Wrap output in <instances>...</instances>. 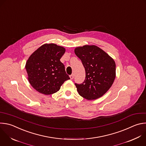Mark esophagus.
I'll return each instance as SVG.
<instances>
[{
  "instance_id": "obj_1",
  "label": "esophagus",
  "mask_w": 146,
  "mask_h": 146,
  "mask_svg": "<svg viewBox=\"0 0 146 146\" xmlns=\"http://www.w3.org/2000/svg\"><path fill=\"white\" fill-rule=\"evenodd\" d=\"M69 77H70V80H73V78H74V75H73V74H71V75L69 76Z\"/></svg>"
}]
</instances>
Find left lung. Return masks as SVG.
<instances>
[{"mask_svg":"<svg viewBox=\"0 0 146 146\" xmlns=\"http://www.w3.org/2000/svg\"><path fill=\"white\" fill-rule=\"evenodd\" d=\"M76 55L81 60L85 70V79L75 83L78 94L90 100L103 96L111 87L116 76L114 60L99 47L85 45L76 47Z\"/></svg>","mask_w":146,"mask_h":146,"instance_id":"1","label":"left lung"}]
</instances>
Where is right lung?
Returning a JSON list of instances; mask_svg holds the SVG:
<instances>
[{"instance_id": "right-lung-1", "label": "right lung", "mask_w": 146, "mask_h": 146, "mask_svg": "<svg viewBox=\"0 0 146 146\" xmlns=\"http://www.w3.org/2000/svg\"><path fill=\"white\" fill-rule=\"evenodd\" d=\"M65 52L63 47L50 43L41 46L30 56L25 68L29 82L36 90L46 95L53 94L70 79L60 61Z\"/></svg>"}]
</instances>
